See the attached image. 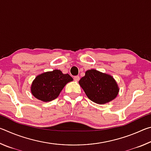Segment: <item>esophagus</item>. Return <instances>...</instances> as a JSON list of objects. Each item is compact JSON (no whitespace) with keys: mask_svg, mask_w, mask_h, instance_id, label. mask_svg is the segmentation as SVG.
<instances>
[{"mask_svg":"<svg viewBox=\"0 0 151 151\" xmlns=\"http://www.w3.org/2000/svg\"><path fill=\"white\" fill-rule=\"evenodd\" d=\"M79 79H80V76H75V77H74V80L76 82H78L79 81Z\"/></svg>","mask_w":151,"mask_h":151,"instance_id":"1","label":"esophagus"}]
</instances>
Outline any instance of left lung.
Masks as SVG:
<instances>
[{"label":"left lung","instance_id":"obj_1","mask_svg":"<svg viewBox=\"0 0 151 151\" xmlns=\"http://www.w3.org/2000/svg\"><path fill=\"white\" fill-rule=\"evenodd\" d=\"M78 83L88 98L97 104H105L114 100L119 91L112 76L95 69L86 71Z\"/></svg>","mask_w":151,"mask_h":151}]
</instances>
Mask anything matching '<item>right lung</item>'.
Listing matches in <instances>:
<instances>
[{"label": "right lung", "mask_w": 151, "mask_h": 151, "mask_svg": "<svg viewBox=\"0 0 151 151\" xmlns=\"http://www.w3.org/2000/svg\"><path fill=\"white\" fill-rule=\"evenodd\" d=\"M73 81L68 74H63L60 70L46 72L33 81L31 93L39 100L49 102L57 99L66 84Z\"/></svg>", "instance_id": "1"}]
</instances>
